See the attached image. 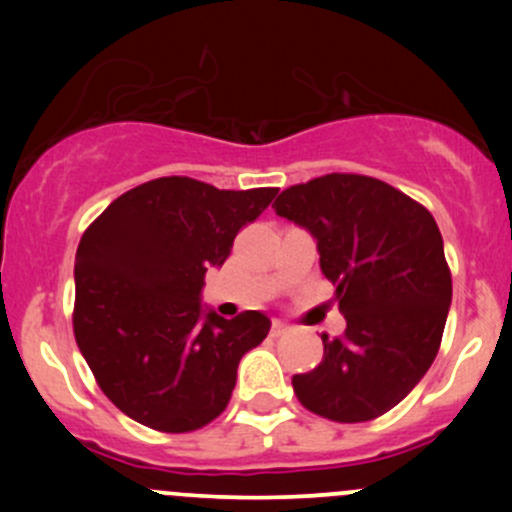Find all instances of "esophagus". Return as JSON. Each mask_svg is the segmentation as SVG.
<instances>
[{"label": "esophagus", "instance_id": "esophagus-1", "mask_svg": "<svg viewBox=\"0 0 512 512\" xmlns=\"http://www.w3.org/2000/svg\"><path fill=\"white\" fill-rule=\"evenodd\" d=\"M289 332V327L285 322H280V319H275V322H272V337H282V334H287Z\"/></svg>", "mask_w": 512, "mask_h": 512}]
</instances>
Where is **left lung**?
Segmentation results:
<instances>
[{
    "instance_id": "obj_1",
    "label": "left lung",
    "mask_w": 512,
    "mask_h": 512,
    "mask_svg": "<svg viewBox=\"0 0 512 512\" xmlns=\"http://www.w3.org/2000/svg\"><path fill=\"white\" fill-rule=\"evenodd\" d=\"M275 213L309 230L347 319L324 359L294 374L299 404L339 423L386 414L436 359L451 307L443 237L423 205L384 180L329 173L282 190Z\"/></svg>"
}]
</instances>
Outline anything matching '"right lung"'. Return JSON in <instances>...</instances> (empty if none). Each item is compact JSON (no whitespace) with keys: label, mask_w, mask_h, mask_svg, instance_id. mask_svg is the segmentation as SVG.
<instances>
[{"label":"right lung","mask_w":512,"mask_h":512,"mask_svg":"<svg viewBox=\"0 0 512 512\" xmlns=\"http://www.w3.org/2000/svg\"><path fill=\"white\" fill-rule=\"evenodd\" d=\"M277 188L218 190L156 178L113 200L76 250L74 334L103 394L165 433L225 411L237 364L270 332L262 312H205V272L223 267L237 232Z\"/></svg>","instance_id":"right-lung-1"}]
</instances>
